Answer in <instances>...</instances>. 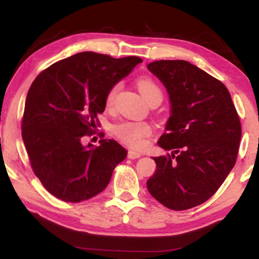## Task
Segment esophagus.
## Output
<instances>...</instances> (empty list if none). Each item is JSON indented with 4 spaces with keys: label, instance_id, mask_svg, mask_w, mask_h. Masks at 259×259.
Instances as JSON below:
<instances>
[{
    "label": "esophagus",
    "instance_id": "1",
    "mask_svg": "<svg viewBox=\"0 0 259 259\" xmlns=\"http://www.w3.org/2000/svg\"><path fill=\"white\" fill-rule=\"evenodd\" d=\"M142 156V153L135 152V151H129L128 152V157L129 159H138V157Z\"/></svg>",
    "mask_w": 259,
    "mask_h": 259
}]
</instances>
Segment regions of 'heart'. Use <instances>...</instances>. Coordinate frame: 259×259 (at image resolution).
Instances as JSON below:
<instances>
[{
	"instance_id": "1",
	"label": "heart",
	"mask_w": 259,
	"mask_h": 259,
	"mask_svg": "<svg viewBox=\"0 0 259 259\" xmlns=\"http://www.w3.org/2000/svg\"><path fill=\"white\" fill-rule=\"evenodd\" d=\"M121 84L116 83L108 90L105 99L106 106H111L116 97ZM138 90L146 102L148 103L153 98H162V91L160 87L150 77H139L137 80ZM151 125L146 122H136V121H124L114 126V134L122 143L128 145L131 148H140L144 146L145 137L151 134Z\"/></svg>"
}]
</instances>
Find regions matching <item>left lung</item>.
Here are the masks:
<instances>
[{
  "instance_id": "8db88e82",
  "label": "left lung",
  "mask_w": 259,
  "mask_h": 259,
  "mask_svg": "<svg viewBox=\"0 0 259 259\" xmlns=\"http://www.w3.org/2000/svg\"><path fill=\"white\" fill-rule=\"evenodd\" d=\"M148 71L169 95L170 117L157 145L170 153L153 157L147 181L153 198L172 210L202 204L233 169L241 123L227 88L186 60H157Z\"/></svg>"
}]
</instances>
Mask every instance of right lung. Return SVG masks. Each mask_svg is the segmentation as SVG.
<instances>
[{"label":"right lung","mask_w":259,"mask_h":259,"mask_svg":"<svg viewBox=\"0 0 259 259\" xmlns=\"http://www.w3.org/2000/svg\"><path fill=\"white\" fill-rule=\"evenodd\" d=\"M142 61L80 52L52 64L32 83L21 136L35 176L56 198L91 199L106 188L114 168L125 159V148L115 140L100 139L95 147L84 146L82 139L95 133L108 90Z\"/></svg>","instance_id":"1"}]
</instances>
